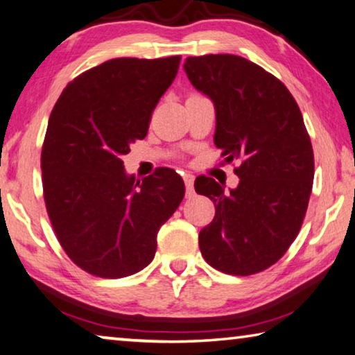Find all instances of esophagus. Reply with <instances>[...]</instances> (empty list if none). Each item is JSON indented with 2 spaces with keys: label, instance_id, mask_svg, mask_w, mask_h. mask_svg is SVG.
Returning a JSON list of instances; mask_svg holds the SVG:
<instances>
[{
  "label": "esophagus",
  "instance_id": "esophagus-1",
  "mask_svg": "<svg viewBox=\"0 0 355 355\" xmlns=\"http://www.w3.org/2000/svg\"><path fill=\"white\" fill-rule=\"evenodd\" d=\"M184 180V184H187V198L191 199L194 198V175L193 173H184L183 175Z\"/></svg>",
  "mask_w": 355,
  "mask_h": 355
}]
</instances>
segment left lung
<instances>
[{
  "label": "left lung",
  "mask_w": 355,
  "mask_h": 355,
  "mask_svg": "<svg viewBox=\"0 0 355 355\" xmlns=\"http://www.w3.org/2000/svg\"><path fill=\"white\" fill-rule=\"evenodd\" d=\"M184 72L213 101L221 156L241 162L229 193L210 177L196 178V193L216 210L199 234L200 252L223 273H259L284 256L308 208L314 156L302 112L283 82L241 56H189Z\"/></svg>",
  "instance_id": "left-lung-1"
}]
</instances>
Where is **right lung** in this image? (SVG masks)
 I'll return each instance as SVG.
<instances>
[{"instance_id":"obj_1","label":"right lung","mask_w":355,"mask_h":355,"mask_svg":"<svg viewBox=\"0 0 355 355\" xmlns=\"http://www.w3.org/2000/svg\"><path fill=\"white\" fill-rule=\"evenodd\" d=\"M180 56L114 58L67 83L49 118L41 153L47 213L76 266L101 278L134 275L153 261L157 230L184 196L168 167L142 182L121 156L148 132Z\"/></svg>"}]
</instances>
